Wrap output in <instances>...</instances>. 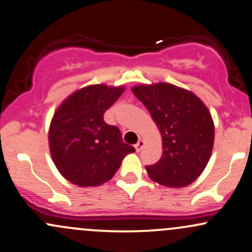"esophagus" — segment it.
I'll list each match as a JSON object with an SVG mask.
<instances>
[{"mask_svg":"<svg viewBox=\"0 0 252 252\" xmlns=\"http://www.w3.org/2000/svg\"><path fill=\"white\" fill-rule=\"evenodd\" d=\"M144 145H145V141H144V140H138V143L137 144H135V145H134V148H135V150H137V152H139L140 151V150L141 149H143V146Z\"/></svg>","mask_w":252,"mask_h":252,"instance_id":"obj_1","label":"esophagus"}]
</instances>
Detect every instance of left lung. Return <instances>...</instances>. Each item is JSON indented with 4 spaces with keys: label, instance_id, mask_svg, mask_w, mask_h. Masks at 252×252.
Instances as JSON below:
<instances>
[{
    "label": "left lung",
    "instance_id": "left-lung-1",
    "mask_svg": "<svg viewBox=\"0 0 252 252\" xmlns=\"http://www.w3.org/2000/svg\"><path fill=\"white\" fill-rule=\"evenodd\" d=\"M132 93L148 108L162 135V157L145 166L150 179L169 188L193 183L210 160L214 123L194 93L170 83L140 84Z\"/></svg>",
    "mask_w": 252,
    "mask_h": 252
}]
</instances>
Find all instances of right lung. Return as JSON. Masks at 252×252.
Instances as JSON below:
<instances>
[{
  "label": "right lung",
  "mask_w": 252,
  "mask_h": 252,
  "mask_svg": "<svg viewBox=\"0 0 252 252\" xmlns=\"http://www.w3.org/2000/svg\"><path fill=\"white\" fill-rule=\"evenodd\" d=\"M125 92L123 86L93 84L59 104L49 129L56 168L78 187H97L114 176L121 160L135 150L123 141L120 129L104 123L103 114Z\"/></svg>",
  "instance_id": "obj_1"
}]
</instances>
